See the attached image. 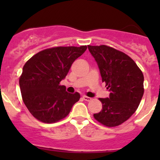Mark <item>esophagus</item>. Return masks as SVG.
<instances>
[{
  "label": "esophagus",
  "mask_w": 160,
  "mask_h": 160,
  "mask_svg": "<svg viewBox=\"0 0 160 160\" xmlns=\"http://www.w3.org/2000/svg\"><path fill=\"white\" fill-rule=\"evenodd\" d=\"M83 99L86 101H91V98H89V97H87V96H83Z\"/></svg>",
  "instance_id": "34e87169"
}]
</instances>
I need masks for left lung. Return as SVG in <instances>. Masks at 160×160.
I'll return each mask as SVG.
<instances>
[{"label": "left lung", "instance_id": "1", "mask_svg": "<svg viewBox=\"0 0 160 160\" xmlns=\"http://www.w3.org/2000/svg\"><path fill=\"white\" fill-rule=\"evenodd\" d=\"M101 72L102 82L111 92L109 98H99L102 110L93 114L107 127L121 125L135 112L144 93V77L133 59L122 52L102 46H88Z\"/></svg>", "mask_w": 160, "mask_h": 160}]
</instances>
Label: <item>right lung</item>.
<instances>
[{
	"instance_id": "obj_1",
	"label": "right lung",
	"mask_w": 160,
	"mask_h": 160,
	"mask_svg": "<svg viewBox=\"0 0 160 160\" xmlns=\"http://www.w3.org/2000/svg\"><path fill=\"white\" fill-rule=\"evenodd\" d=\"M87 49V46L50 48L27 61L19 85L24 103L35 118L55 123L67 117L80 100V93H68L59 83L65 79L72 62Z\"/></svg>"
}]
</instances>
